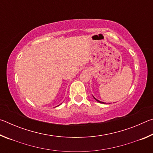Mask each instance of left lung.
Listing matches in <instances>:
<instances>
[{"label": "left lung", "instance_id": "obj_1", "mask_svg": "<svg viewBox=\"0 0 153 153\" xmlns=\"http://www.w3.org/2000/svg\"><path fill=\"white\" fill-rule=\"evenodd\" d=\"M94 99L96 100H97V102H100V103H102V104H106V102H102V101H100V100H97V98H96L95 97H94Z\"/></svg>", "mask_w": 153, "mask_h": 153}]
</instances>
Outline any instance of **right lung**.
<instances>
[{"instance_id":"add662e5","label":"right lung","mask_w":153,"mask_h":153,"mask_svg":"<svg viewBox=\"0 0 153 153\" xmlns=\"http://www.w3.org/2000/svg\"><path fill=\"white\" fill-rule=\"evenodd\" d=\"M58 106H59V105H58Z\"/></svg>"}]
</instances>
